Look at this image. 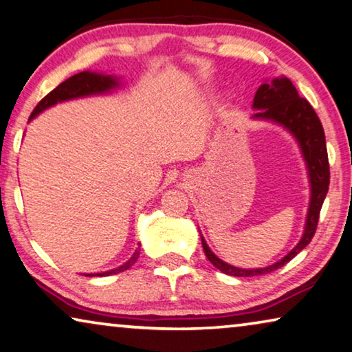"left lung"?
Here are the masks:
<instances>
[{"label":"left lung","instance_id":"left-lung-1","mask_svg":"<svg viewBox=\"0 0 352 352\" xmlns=\"http://www.w3.org/2000/svg\"><path fill=\"white\" fill-rule=\"evenodd\" d=\"M253 109L256 113L254 120H267L289 131L296 138L298 146H300L303 160L307 162L308 177H310L311 197L310 207H308L305 230L303 235L292 251H289L285 258L275 262L274 265L264 267V269H239L228 264L213 254V251L208 248L206 240L201 235L202 248L206 251L207 259L221 270L223 274L230 276H256L270 274L276 269H280L289 262L292 258L300 253L305 246L311 242L314 232L318 228L319 212H321L322 202L327 196L330 170H329V158H327V146L326 135H324L322 124L319 122L316 112L310 106L307 99L298 96L296 87L286 77H276L270 83H262L254 94Z\"/></svg>","mask_w":352,"mask_h":352}]
</instances>
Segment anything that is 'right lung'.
Returning a JSON list of instances; mask_svg holds the SVG:
<instances>
[{"label": "right lung", "instance_id": "add662e5", "mask_svg": "<svg viewBox=\"0 0 352 352\" xmlns=\"http://www.w3.org/2000/svg\"><path fill=\"white\" fill-rule=\"evenodd\" d=\"M120 85L118 78L112 77V76H104V74H98V72H90V71H83L78 72V74L72 76L60 83L55 90H52L47 96L42 99V101L34 107L33 113L30 115L31 122L36 115H39L42 110L49 109L52 106H55L56 102H63V101H69V99H77V98H83V96H91V94H102V93H109L113 88H117ZM139 248L135 250V253L133 254L128 262H124L123 265H120L118 269L109 270V272H102V274H90L87 276H107V275H115L120 274V272L128 270L131 265L134 264L139 258Z\"/></svg>", "mask_w": 352, "mask_h": 352}]
</instances>
